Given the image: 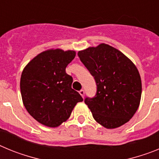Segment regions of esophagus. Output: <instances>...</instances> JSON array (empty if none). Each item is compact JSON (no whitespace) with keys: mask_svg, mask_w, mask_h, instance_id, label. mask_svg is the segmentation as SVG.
Here are the masks:
<instances>
[{"mask_svg":"<svg viewBox=\"0 0 159 159\" xmlns=\"http://www.w3.org/2000/svg\"><path fill=\"white\" fill-rule=\"evenodd\" d=\"M79 93L80 94L81 96H82L83 98H84V93H85V92H84V90H80V92H79Z\"/></svg>","mask_w":159,"mask_h":159,"instance_id":"34e87169","label":"esophagus"}]
</instances>
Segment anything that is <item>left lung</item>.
I'll list each match as a JSON object with an SVG mask.
<instances>
[{
    "label": "left lung",
    "mask_w": 159,
    "mask_h": 159,
    "mask_svg": "<svg viewBox=\"0 0 159 159\" xmlns=\"http://www.w3.org/2000/svg\"><path fill=\"white\" fill-rule=\"evenodd\" d=\"M78 56L96 82L95 96L84 100L95 121L107 129L127 123L137 111L142 95L141 77L134 63L103 43L79 51Z\"/></svg>",
    "instance_id": "1"
}]
</instances>
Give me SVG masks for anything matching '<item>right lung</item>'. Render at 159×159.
I'll list each match as a JSON object with an SVG mask.
<instances>
[{"instance_id": "add662e5", "label": "right lung", "mask_w": 159, "mask_h": 159, "mask_svg": "<svg viewBox=\"0 0 159 159\" xmlns=\"http://www.w3.org/2000/svg\"><path fill=\"white\" fill-rule=\"evenodd\" d=\"M75 52L48 49L25 66L20 77L24 106L38 123L57 127L67 121L81 95L71 88L72 77L66 67L75 58Z\"/></svg>"}]
</instances>
